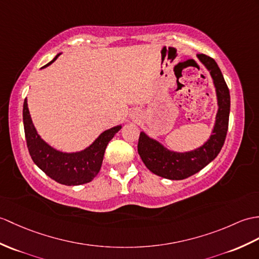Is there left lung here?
<instances>
[{
	"mask_svg": "<svg viewBox=\"0 0 259 259\" xmlns=\"http://www.w3.org/2000/svg\"><path fill=\"white\" fill-rule=\"evenodd\" d=\"M197 58L209 70L218 96L219 111L211 138L201 148L190 152L178 153L165 149L144 132H141L139 137L138 152L143 163L152 173L164 179L183 180L193 176L218 157L225 142L231 108L230 90L220 67L212 57L197 54Z\"/></svg>",
	"mask_w": 259,
	"mask_h": 259,
	"instance_id": "8db88e82",
	"label": "left lung"
}]
</instances>
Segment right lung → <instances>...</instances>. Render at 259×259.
<instances>
[{"label":"right lung","mask_w":259,"mask_h":259,"mask_svg":"<svg viewBox=\"0 0 259 259\" xmlns=\"http://www.w3.org/2000/svg\"><path fill=\"white\" fill-rule=\"evenodd\" d=\"M59 54L44 67L55 62ZM23 123L28 152L34 163L46 176L64 185H80L93 181L101 167L107 144L121 129V125H117L106 130L92 146L80 152L63 153L40 139L32 122L26 99L23 105Z\"/></svg>","instance_id":"obj_1"}]
</instances>
